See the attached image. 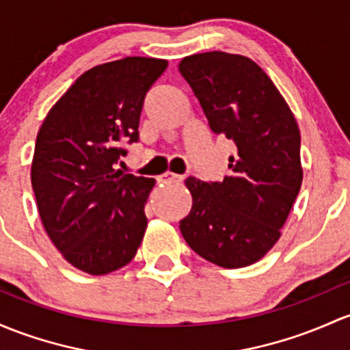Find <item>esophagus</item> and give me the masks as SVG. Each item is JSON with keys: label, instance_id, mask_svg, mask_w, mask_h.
<instances>
[{"label": "esophagus", "instance_id": "esophagus-1", "mask_svg": "<svg viewBox=\"0 0 350 350\" xmlns=\"http://www.w3.org/2000/svg\"><path fill=\"white\" fill-rule=\"evenodd\" d=\"M182 180H183L182 175L172 174V172H165L163 175L159 176L160 183H178V182H182Z\"/></svg>", "mask_w": 350, "mask_h": 350}]
</instances>
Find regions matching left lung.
Wrapping results in <instances>:
<instances>
[{"label": "left lung", "mask_w": 350, "mask_h": 350, "mask_svg": "<svg viewBox=\"0 0 350 350\" xmlns=\"http://www.w3.org/2000/svg\"><path fill=\"white\" fill-rule=\"evenodd\" d=\"M178 71L210 130L237 146L221 182L185 180L193 204L180 232L205 260L239 269L260 260L280 237L300 185V131L291 108L250 58L208 51Z\"/></svg>", "instance_id": "8db88e82"}]
</instances>
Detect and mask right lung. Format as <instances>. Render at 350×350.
<instances>
[{
	"label": "right lung",
	"mask_w": 350,
	"mask_h": 350,
	"mask_svg": "<svg viewBox=\"0 0 350 350\" xmlns=\"http://www.w3.org/2000/svg\"><path fill=\"white\" fill-rule=\"evenodd\" d=\"M167 66L129 56L85 71L36 137L31 185L43 227L63 257L92 275L125 267L145 235L155 180L116 167L129 153L123 145L138 142L145 96Z\"/></svg>",
	"instance_id": "obj_1"
}]
</instances>
